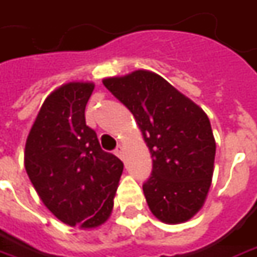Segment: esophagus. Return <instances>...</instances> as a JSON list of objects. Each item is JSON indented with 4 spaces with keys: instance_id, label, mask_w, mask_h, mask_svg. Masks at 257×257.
Instances as JSON below:
<instances>
[{
    "instance_id": "esophagus-1",
    "label": "esophagus",
    "mask_w": 257,
    "mask_h": 257,
    "mask_svg": "<svg viewBox=\"0 0 257 257\" xmlns=\"http://www.w3.org/2000/svg\"><path fill=\"white\" fill-rule=\"evenodd\" d=\"M115 155H116V156H118L119 159H123V146H121V145H119V146L115 149Z\"/></svg>"
}]
</instances>
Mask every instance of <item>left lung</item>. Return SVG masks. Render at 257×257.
Masks as SVG:
<instances>
[{
  "label": "left lung",
  "instance_id": "1",
  "mask_svg": "<svg viewBox=\"0 0 257 257\" xmlns=\"http://www.w3.org/2000/svg\"><path fill=\"white\" fill-rule=\"evenodd\" d=\"M102 83L135 116L153 160L143 193L152 214L181 224L201 209L211 187L215 139L207 114L149 70Z\"/></svg>",
  "mask_w": 257,
  "mask_h": 257
}]
</instances>
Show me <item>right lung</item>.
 Listing matches in <instances>:
<instances>
[{"label": "right lung", "instance_id": "1", "mask_svg": "<svg viewBox=\"0 0 257 257\" xmlns=\"http://www.w3.org/2000/svg\"><path fill=\"white\" fill-rule=\"evenodd\" d=\"M94 83L70 81L42 104L25 145V169L42 202L70 226L92 229L114 208L123 163L85 123Z\"/></svg>", "mask_w": 257, "mask_h": 257}]
</instances>
